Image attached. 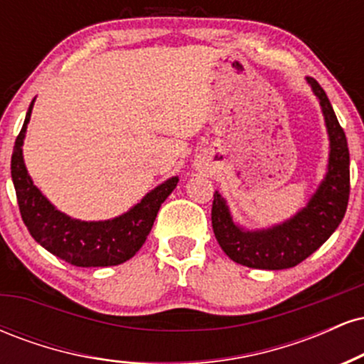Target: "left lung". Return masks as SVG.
Masks as SVG:
<instances>
[{"label": "left lung", "mask_w": 364, "mask_h": 364, "mask_svg": "<svg viewBox=\"0 0 364 364\" xmlns=\"http://www.w3.org/2000/svg\"><path fill=\"white\" fill-rule=\"evenodd\" d=\"M320 99L330 136L328 173L306 207L291 220L267 231H243L232 223L223 196L214 193L212 228L217 243L232 262L250 269L282 270L296 267L320 248L344 219L349 202V149L327 94L308 78Z\"/></svg>", "instance_id": "1"}]
</instances>
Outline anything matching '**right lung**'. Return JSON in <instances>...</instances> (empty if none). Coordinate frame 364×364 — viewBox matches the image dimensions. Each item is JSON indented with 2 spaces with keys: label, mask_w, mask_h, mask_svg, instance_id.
I'll list each match as a JSON object with an SVG mask.
<instances>
[{
  "label": "right lung",
  "mask_w": 364,
  "mask_h": 364,
  "mask_svg": "<svg viewBox=\"0 0 364 364\" xmlns=\"http://www.w3.org/2000/svg\"><path fill=\"white\" fill-rule=\"evenodd\" d=\"M32 104L11 154V179L20 215L28 232L48 252L77 267H111L129 260L147 240L161 203L176 188L178 178L164 181L132 210L112 220L83 223L61 214L34 186L23 164L22 144Z\"/></svg>",
  "instance_id": "add662e5"
}]
</instances>
